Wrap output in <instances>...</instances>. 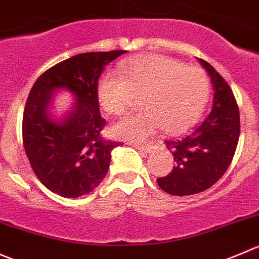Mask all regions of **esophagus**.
Masks as SVG:
<instances>
[{
    "instance_id": "34e87169",
    "label": "esophagus",
    "mask_w": 259,
    "mask_h": 259,
    "mask_svg": "<svg viewBox=\"0 0 259 259\" xmlns=\"http://www.w3.org/2000/svg\"><path fill=\"white\" fill-rule=\"evenodd\" d=\"M133 146H135V147L137 148L140 152L145 153V155H148V153H150V151H151L150 145H138V143H133Z\"/></svg>"
}]
</instances>
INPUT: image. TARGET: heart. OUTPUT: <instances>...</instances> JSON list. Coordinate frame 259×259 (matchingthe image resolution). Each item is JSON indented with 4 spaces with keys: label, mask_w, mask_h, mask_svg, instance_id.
<instances>
[{
    "label": "heart",
    "mask_w": 259,
    "mask_h": 259,
    "mask_svg": "<svg viewBox=\"0 0 259 259\" xmlns=\"http://www.w3.org/2000/svg\"><path fill=\"white\" fill-rule=\"evenodd\" d=\"M102 108L127 113L142 98L146 111L121 119L112 127L116 137L141 142L158 128L178 135L194 126L206 108L210 79L198 66L163 55H142L119 64V74L104 73L97 83Z\"/></svg>",
    "instance_id": "b5f03b06"
}]
</instances>
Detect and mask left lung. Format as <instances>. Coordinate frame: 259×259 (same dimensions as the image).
<instances>
[{
	"label": "left lung",
	"instance_id": "8db88e82",
	"mask_svg": "<svg viewBox=\"0 0 259 259\" xmlns=\"http://www.w3.org/2000/svg\"><path fill=\"white\" fill-rule=\"evenodd\" d=\"M199 63L213 84V108L193 132L165 142L175 165L168 175L157 179V184L176 196L193 195L213 186L229 167L239 140V109L232 89L210 64L203 59Z\"/></svg>",
	"mask_w": 259,
	"mask_h": 259
}]
</instances>
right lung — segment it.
<instances>
[{
    "instance_id": "right-lung-1",
    "label": "right lung",
    "mask_w": 259,
    "mask_h": 259,
    "mask_svg": "<svg viewBox=\"0 0 259 259\" xmlns=\"http://www.w3.org/2000/svg\"><path fill=\"white\" fill-rule=\"evenodd\" d=\"M124 50L84 53L56 64L39 76L27 97L22 118L25 152L36 178L53 193L79 198L106 176L118 142L101 137L106 126L97 97L103 69ZM68 90L76 101L59 119L51 113L55 93Z\"/></svg>"
}]
</instances>
